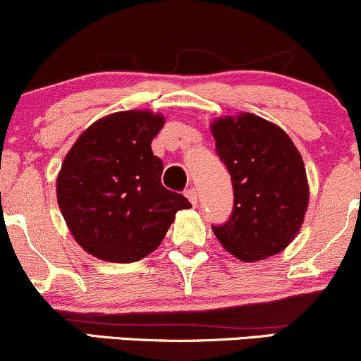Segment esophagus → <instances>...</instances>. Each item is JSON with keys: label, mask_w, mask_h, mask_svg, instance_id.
I'll return each mask as SVG.
<instances>
[{"label": "esophagus", "mask_w": 361, "mask_h": 361, "mask_svg": "<svg viewBox=\"0 0 361 361\" xmlns=\"http://www.w3.org/2000/svg\"><path fill=\"white\" fill-rule=\"evenodd\" d=\"M185 197L188 198L190 204H192V205H197V202H198L197 190H195V188H188V190H186V192H185Z\"/></svg>", "instance_id": "1"}]
</instances>
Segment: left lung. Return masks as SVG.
I'll list each match as a JSON object with an SVG mask.
<instances>
[{
    "mask_svg": "<svg viewBox=\"0 0 361 361\" xmlns=\"http://www.w3.org/2000/svg\"><path fill=\"white\" fill-rule=\"evenodd\" d=\"M210 130L234 186L233 215L212 227L215 238L246 263L279 255L299 234L309 207L299 149L283 128L255 114L214 118Z\"/></svg>",
    "mask_w": 361,
    "mask_h": 361,
    "instance_id": "1",
    "label": "left lung"
}]
</instances>
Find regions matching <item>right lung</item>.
Masks as SVG:
<instances>
[{
  "label": "right lung",
  "mask_w": 361,
  "mask_h": 361,
  "mask_svg": "<svg viewBox=\"0 0 361 361\" xmlns=\"http://www.w3.org/2000/svg\"><path fill=\"white\" fill-rule=\"evenodd\" d=\"M163 126V115L151 110L115 111L91 123L62 161L57 204L74 241L94 258H146L178 210L192 207L161 185L163 163L151 142Z\"/></svg>",
  "instance_id": "obj_1"
}]
</instances>
